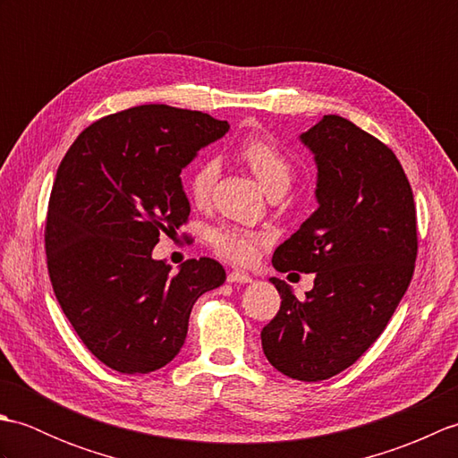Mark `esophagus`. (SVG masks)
<instances>
[{
    "mask_svg": "<svg viewBox=\"0 0 458 458\" xmlns=\"http://www.w3.org/2000/svg\"><path fill=\"white\" fill-rule=\"evenodd\" d=\"M228 284H251V277L244 271H232V274H228Z\"/></svg>",
    "mask_w": 458,
    "mask_h": 458,
    "instance_id": "34e87169",
    "label": "esophagus"
}]
</instances>
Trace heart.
<instances>
[{
  "label": "heart",
  "instance_id": "obj_1",
  "mask_svg": "<svg viewBox=\"0 0 458 458\" xmlns=\"http://www.w3.org/2000/svg\"><path fill=\"white\" fill-rule=\"evenodd\" d=\"M240 157L244 161L254 177L259 181L266 192L284 191L289 187L293 169L287 157L274 143L266 138H248L240 145ZM216 165L212 161H202L194 167L187 179V191L192 202L204 204L208 200L212 184L216 181ZM264 244V238L254 232L224 226L212 232V246L222 258L236 264H248L258 256V250Z\"/></svg>",
  "mask_w": 458,
  "mask_h": 458
}]
</instances>
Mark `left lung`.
<instances>
[{
    "label": "left lung",
    "instance_id": "8db88e82",
    "mask_svg": "<svg viewBox=\"0 0 458 458\" xmlns=\"http://www.w3.org/2000/svg\"><path fill=\"white\" fill-rule=\"evenodd\" d=\"M315 155L318 208L274 251L277 271L315 274L297 299L271 277L279 313L261 330L269 364L301 382L352 366L390 323L417 258L413 192L394 151L340 115L299 135Z\"/></svg>",
    "mask_w": 458,
    "mask_h": 458
}]
</instances>
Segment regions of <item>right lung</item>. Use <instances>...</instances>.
<instances>
[{
	"mask_svg": "<svg viewBox=\"0 0 458 458\" xmlns=\"http://www.w3.org/2000/svg\"><path fill=\"white\" fill-rule=\"evenodd\" d=\"M228 122L145 104L89 125L58 165L45 248L53 291L90 352L122 374H149L179 354L197 299L220 287L216 259L173 274L153 259L191 214L181 171Z\"/></svg>",
	"mask_w": 458,
	"mask_h": 458,
	"instance_id": "add662e5",
	"label": "right lung"
}]
</instances>
